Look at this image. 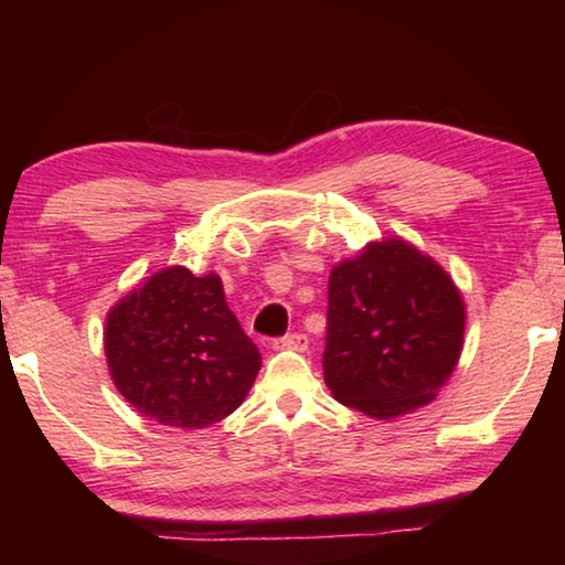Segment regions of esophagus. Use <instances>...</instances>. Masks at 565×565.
I'll return each mask as SVG.
<instances>
[{"label":"esophagus","mask_w":565,"mask_h":565,"mask_svg":"<svg viewBox=\"0 0 565 565\" xmlns=\"http://www.w3.org/2000/svg\"><path fill=\"white\" fill-rule=\"evenodd\" d=\"M276 349H291V351H306L309 349V339L303 333H286V337L276 339Z\"/></svg>","instance_id":"esophagus-1"}]
</instances>
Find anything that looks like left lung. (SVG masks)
<instances>
[{"mask_svg":"<svg viewBox=\"0 0 565 565\" xmlns=\"http://www.w3.org/2000/svg\"><path fill=\"white\" fill-rule=\"evenodd\" d=\"M466 311L456 284L404 238L371 242L329 276L323 381L386 420L426 406L454 374Z\"/></svg>","mask_w":565,"mask_h":565,"instance_id":"8db88e82","label":"left lung"}]
</instances>
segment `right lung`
<instances>
[{
    "label": "right lung",
    "instance_id": "right-lung-1",
    "mask_svg": "<svg viewBox=\"0 0 565 565\" xmlns=\"http://www.w3.org/2000/svg\"><path fill=\"white\" fill-rule=\"evenodd\" d=\"M104 351L114 386L161 426L206 428L242 406L262 353L216 274L169 266L111 306Z\"/></svg>",
    "mask_w": 565,
    "mask_h": 565
}]
</instances>
